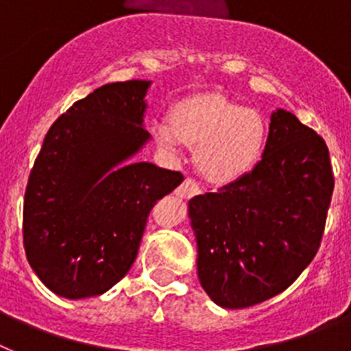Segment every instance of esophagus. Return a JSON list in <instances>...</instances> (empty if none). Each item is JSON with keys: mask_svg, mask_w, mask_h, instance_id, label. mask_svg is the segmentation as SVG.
Listing matches in <instances>:
<instances>
[{"mask_svg": "<svg viewBox=\"0 0 351 351\" xmlns=\"http://www.w3.org/2000/svg\"><path fill=\"white\" fill-rule=\"evenodd\" d=\"M198 193H200V186H198L193 179H184L182 184L176 190V195H178L179 198H191Z\"/></svg>", "mask_w": 351, "mask_h": 351, "instance_id": "obj_1", "label": "esophagus"}]
</instances>
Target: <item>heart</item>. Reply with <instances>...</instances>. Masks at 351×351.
I'll use <instances>...</instances> for the list:
<instances>
[{
  "instance_id": "obj_1",
  "label": "heart",
  "mask_w": 351,
  "mask_h": 351,
  "mask_svg": "<svg viewBox=\"0 0 351 351\" xmlns=\"http://www.w3.org/2000/svg\"><path fill=\"white\" fill-rule=\"evenodd\" d=\"M151 135L169 156H179L182 145L197 149V167L216 184H230L256 165L265 142V125L258 112L243 108L216 93L179 101L170 121H154Z\"/></svg>"
}]
</instances>
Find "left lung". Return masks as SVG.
Wrapping results in <instances>:
<instances>
[{"instance_id": "1", "label": "left lung", "mask_w": 351, "mask_h": 351, "mask_svg": "<svg viewBox=\"0 0 351 351\" xmlns=\"http://www.w3.org/2000/svg\"><path fill=\"white\" fill-rule=\"evenodd\" d=\"M332 190L324 138L274 110L255 169L188 202L198 280L210 300L241 309L287 290L315 258Z\"/></svg>"}]
</instances>
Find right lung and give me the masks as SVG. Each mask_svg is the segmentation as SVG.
<instances>
[{"mask_svg":"<svg viewBox=\"0 0 351 351\" xmlns=\"http://www.w3.org/2000/svg\"><path fill=\"white\" fill-rule=\"evenodd\" d=\"M151 80L105 84L75 101L45 135L24 195L27 262L64 299L101 295L128 274L154 204L182 173L133 163Z\"/></svg>","mask_w":351,"mask_h":351,"instance_id":"right-lung-1","label":"right lung"}]
</instances>
